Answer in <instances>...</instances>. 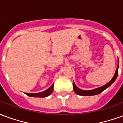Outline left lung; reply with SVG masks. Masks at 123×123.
Segmentation results:
<instances>
[{
    "label": "left lung",
    "mask_w": 123,
    "mask_h": 123,
    "mask_svg": "<svg viewBox=\"0 0 123 123\" xmlns=\"http://www.w3.org/2000/svg\"><path fill=\"white\" fill-rule=\"evenodd\" d=\"M118 69H119V60H118V66L117 67L116 71H115V73L114 74V76L107 84H106L105 85L101 87H99V88L92 90H81L80 88H78L77 86H76V84H75V83L73 82V89H74V91L78 95H84V96H91V95H98L99 93L102 92L103 90H105V89L109 88L115 81L117 78V76H118Z\"/></svg>",
    "instance_id": "obj_1"
}]
</instances>
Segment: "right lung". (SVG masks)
<instances>
[{
    "label": "right lung",
    "instance_id": "right-lung-1",
    "mask_svg": "<svg viewBox=\"0 0 123 123\" xmlns=\"http://www.w3.org/2000/svg\"><path fill=\"white\" fill-rule=\"evenodd\" d=\"M54 84H52L50 88H49L47 90H46L44 92L40 93H25V94L30 97H35V98H45L51 94L52 92L53 91Z\"/></svg>",
    "mask_w": 123,
    "mask_h": 123
}]
</instances>
